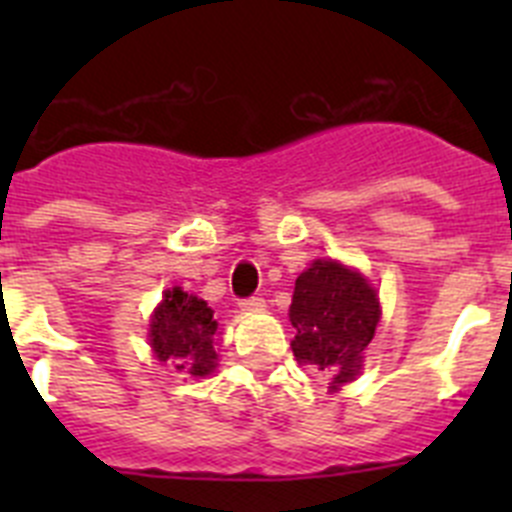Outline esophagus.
Wrapping results in <instances>:
<instances>
[{
	"label": "esophagus",
	"mask_w": 512,
	"mask_h": 512,
	"mask_svg": "<svg viewBox=\"0 0 512 512\" xmlns=\"http://www.w3.org/2000/svg\"><path fill=\"white\" fill-rule=\"evenodd\" d=\"M238 305H241V310H246V312H259V310H264L266 302H264V297H246V300H241Z\"/></svg>",
	"instance_id": "34e87169"
}]
</instances>
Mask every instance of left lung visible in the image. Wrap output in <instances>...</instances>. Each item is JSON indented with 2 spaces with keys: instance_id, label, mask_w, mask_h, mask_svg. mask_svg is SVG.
<instances>
[{
  "instance_id": "1",
  "label": "left lung",
  "mask_w": 512,
  "mask_h": 512,
  "mask_svg": "<svg viewBox=\"0 0 512 512\" xmlns=\"http://www.w3.org/2000/svg\"><path fill=\"white\" fill-rule=\"evenodd\" d=\"M289 320L297 361L330 377L336 390L361 369V354L379 323V300L366 279L336 261H315L295 282Z\"/></svg>"
}]
</instances>
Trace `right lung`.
<instances>
[{"label":"right lung","instance_id":"1","mask_svg":"<svg viewBox=\"0 0 512 512\" xmlns=\"http://www.w3.org/2000/svg\"><path fill=\"white\" fill-rule=\"evenodd\" d=\"M215 330L217 323L207 302L174 287L153 315L151 346L158 359L171 361L179 372L205 377L215 369Z\"/></svg>","mask_w":512,"mask_h":512}]
</instances>
